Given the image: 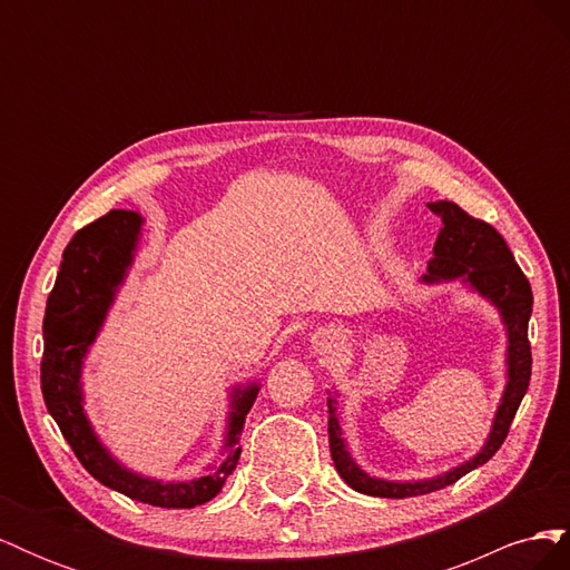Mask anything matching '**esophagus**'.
<instances>
[{
  "label": "esophagus",
  "instance_id": "obj_1",
  "mask_svg": "<svg viewBox=\"0 0 570 570\" xmlns=\"http://www.w3.org/2000/svg\"><path fill=\"white\" fill-rule=\"evenodd\" d=\"M333 340H335L333 333H321V335H316V340H314L316 352H321V354H323V352H331Z\"/></svg>",
  "mask_w": 570,
  "mask_h": 570
}]
</instances>
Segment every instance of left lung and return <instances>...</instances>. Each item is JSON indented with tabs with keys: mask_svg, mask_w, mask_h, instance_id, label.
I'll use <instances>...</instances> for the list:
<instances>
[{
	"mask_svg": "<svg viewBox=\"0 0 570 570\" xmlns=\"http://www.w3.org/2000/svg\"><path fill=\"white\" fill-rule=\"evenodd\" d=\"M430 212L442 218V228L435 239L433 258L428 264V273L423 275V283H442V281H463L471 285L480 297L490 299L502 321L507 325V387L502 394V404L497 406L494 423L490 430V438L482 450L456 469L446 471L438 478L430 480H413V482H394L381 480L364 473L354 463L352 454L347 452V444L342 438V428L337 419V400L327 396V442H331V456L335 461L337 473L344 478L347 485L361 494L371 497H387V499H404V497H419L442 490L452 485L465 473H471L478 465L488 463L502 442L509 435L511 421L515 411L521 406V400L530 385V342H528V321L532 314V289L530 283L513 262V254L504 237L499 235L490 223L473 218L465 214L454 202H430Z\"/></svg>",
	"mask_w": 570,
	"mask_h": 570,
	"instance_id": "8db88e82",
	"label": "left lung"
}]
</instances>
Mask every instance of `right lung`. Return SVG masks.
<instances>
[{"mask_svg":"<svg viewBox=\"0 0 570 570\" xmlns=\"http://www.w3.org/2000/svg\"><path fill=\"white\" fill-rule=\"evenodd\" d=\"M142 216L126 209H114L73 235L63 249V262L55 289L49 292L45 308V352L40 364V383L47 411L57 421L61 435L71 444L73 454L95 480L135 502L164 509H193L214 499L226 485L228 475L239 461V433L249 413L258 385L233 390V411L223 459L206 475L187 482H164L142 478L120 465L107 446L99 442L82 411V358L105 325L118 285L135 258L137 235Z\"/></svg>","mask_w":570,"mask_h":570,"instance_id":"add662e5","label":"right lung"}]
</instances>
